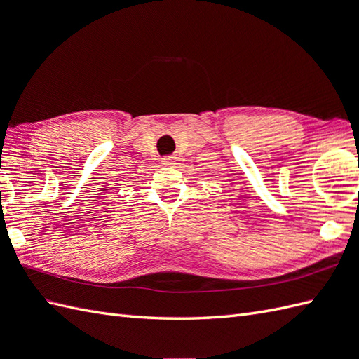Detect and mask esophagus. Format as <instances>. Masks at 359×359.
<instances>
[{
  "mask_svg": "<svg viewBox=\"0 0 359 359\" xmlns=\"http://www.w3.org/2000/svg\"><path fill=\"white\" fill-rule=\"evenodd\" d=\"M175 160H177L175 157H170V156H169V157H163V158H161V165H165V166H172L173 163H175Z\"/></svg>",
  "mask_w": 359,
  "mask_h": 359,
  "instance_id": "esophagus-1",
  "label": "esophagus"
}]
</instances>
